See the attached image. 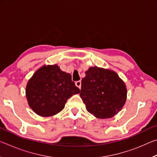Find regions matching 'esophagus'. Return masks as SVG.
<instances>
[{
  "mask_svg": "<svg viewBox=\"0 0 157 157\" xmlns=\"http://www.w3.org/2000/svg\"><path fill=\"white\" fill-rule=\"evenodd\" d=\"M75 85L76 86H78L79 89H81V81L79 80V81L75 82Z\"/></svg>",
  "mask_w": 157,
  "mask_h": 157,
  "instance_id": "1",
  "label": "esophagus"
}]
</instances>
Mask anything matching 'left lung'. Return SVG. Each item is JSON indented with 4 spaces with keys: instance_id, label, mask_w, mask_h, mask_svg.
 <instances>
[{
    "instance_id": "8db88e82",
    "label": "left lung",
    "mask_w": 157,
    "mask_h": 157,
    "mask_svg": "<svg viewBox=\"0 0 157 157\" xmlns=\"http://www.w3.org/2000/svg\"><path fill=\"white\" fill-rule=\"evenodd\" d=\"M82 79L79 95L86 110L95 118L106 119L116 115L127 100L126 85L115 71L90 67Z\"/></svg>"
}]
</instances>
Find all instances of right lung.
<instances>
[{
  "label": "right lung",
  "instance_id": "obj_1",
  "mask_svg": "<svg viewBox=\"0 0 157 157\" xmlns=\"http://www.w3.org/2000/svg\"><path fill=\"white\" fill-rule=\"evenodd\" d=\"M79 89L70 73L61 70L57 64L44 65L29 79L25 95L30 107L37 115H56L65 107L66 101Z\"/></svg>",
  "mask_w": 157,
  "mask_h": 157
}]
</instances>
